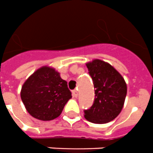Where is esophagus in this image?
<instances>
[{"instance_id": "34e87169", "label": "esophagus", "mask_w": 153, "mask_h": 153, "mask_svg": "<svg viewBox=\"0 0 153 153\" xmlns=\"http://www.w3.org/2000/svg\"><path fill=\"white\" fill-rule=\"evenodd\" d=\"M73 96H74V97H77L78 96V91L77 90H73Z\"/></svg>"}]
</instances>
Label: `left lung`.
Wrapping results in <instances>:
<instances>
[{"instance_id":"obj_1","label":"left lung","mask_w":153,"mask_h":153,"mask_svg":"<svg viewBox=\"0 0 153 153\" xmlns=\"http://www.w3.org/2000/svg\"><path fill=\"white\" fill-rule=\"evenodd\" d=\"M93 80L95 100L90 109L84 111V118L96 124L114 120L123 110L127 93L124 78L111 65L95 59L86 64Z\"/></svg>"}]
</instances>
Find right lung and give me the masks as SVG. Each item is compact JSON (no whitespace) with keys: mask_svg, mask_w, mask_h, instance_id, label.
<instances>
[{"mask_svg":"<svg viewBox=\"0 0 153 153\" xmlns=\"http://www.w3.org/2000/svg\"><path fill=\"white\" fill-rule=\"evenodd\" d=\"M21 100L30 115L42 121H51L62 114L72 98L65 80L52 67L42 66L26 80L20 91Z\"/></svg>","mask_w":153,"mask_h":153,"instance_id":"right-lung-1","label":"right lung"}]
</instances>
